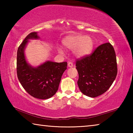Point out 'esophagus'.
Segmentation results:
<instances>
[{
  "label": "esophagus",
  "instance_id": "1",
  "mask_svg": "<svg viewBox=\"0 0 133 133\" xmlns=\"http://www.w3.org/2000/svg\"><path fill=\"white\" fill-rule=\"evenodd\" d=\"M73 66H74V64L72 62H69L68 63V66L69 67H73Z\"/></svg>",
  "mask_w": 133,
  "mask_h": 133
}]
</instances>
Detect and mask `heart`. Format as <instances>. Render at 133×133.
I'll use <instances>...</instances> for the list:
<instances>
[{"mask_svg":"<svg viewBox=\"0 0 133 133\" xmlns=\"http://www.w3.org/2000/svg\"><path fill=\"white\" fill-rule=\"evenodd\" d=\"M65 48L75 49V53L78 57H85L89 55L93 51L94 42L91 37L82 35L68 36L63 40ZM62 52V49H58Z\"/></svg>","mask_w":133,"mask_h":133,"instance_id":"b5f03b06","label":"heart"}]
</instances>
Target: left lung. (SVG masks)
I'll return each instance as SVG.
<instances>
[{"label": "left lung", "instance_id": "1", "mask_svg": "<svg viewBox=\"0 0 133 133\" xmlns=\"http://www.w3.org/2000/svg\"><path fill=\"white\" fill-rule=\"evenodd\" d=\"M77 84L82 93L96 97L104 93L117 74L116 53L110 43L98 46L89 55L77 58Z\"/></svg>", "mask_w": 133, "mask_h": 133}]
</instances>
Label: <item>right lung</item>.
Returning a JSON list of instances; mask_svg holds the SVG:
<instances>
[{
  "label": "right lung",
  "instance_id": "add662e5",
  "mask_svg": "<svg viewBox=\"0 0 133 133\" xmlns=\"http://www.w3.org/2000/svg\"><path fill=\"white\" fill-rule=\"evenodd\" d=\"M38 38L36 32H31L18 48L17 75L22 87L30 96L39 99H48L57 92L67 63L48 61L35 68L29 65L24 57V49L29 39Z\"/></svg>",
  "mask_w": 133,
  "mask_h": 133
}]
</instances>
